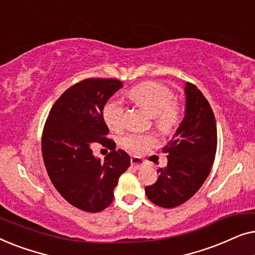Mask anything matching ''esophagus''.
Masks as SVG:
<instances>
[{
	"mask_svg": "<svg viewBox=\"0 0 255 255\" xmlns=\"http://www.w3.org/2000/svg\"><path fill=\"white\" fill-rule=\"evenodd\" d=\"M142 165H144V161L140 158H138V156H132L131 158V166L133 167L135 169H140Z\"/></svg>",
	"mask_w": 255,
	"mask_h": 255,
	"instance_id": "obj_1",
	"label": "esophagus"
}]
</instances>
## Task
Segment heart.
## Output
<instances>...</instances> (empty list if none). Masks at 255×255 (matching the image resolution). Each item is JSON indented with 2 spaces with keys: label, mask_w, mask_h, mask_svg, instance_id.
<instances>
[{
  "label": "heart",
  "mask_w": 255,
  "mask_h": 255,
  "mask_svg": "<svg viewBox=\"0 0 255 255\" xmlns=\"http://www.w3.org/2000/svg\"><path fill=\"white\" fill-rule=\"evenodd\" d=\"M128 97L144 108L154 117L155 125L162 131H170L179 123L180 109L174 103L172 90L156 82H145L135 86L128 92ZM103 120L114 131H121L125 127L124 107L117 100H110L104 104L102 110ZM153 138L142 134H128L123 139V144L132 152L141 153L153 144Z\"/></svg>",
  "instance_id": "b5f03b06"
}]
</instances>
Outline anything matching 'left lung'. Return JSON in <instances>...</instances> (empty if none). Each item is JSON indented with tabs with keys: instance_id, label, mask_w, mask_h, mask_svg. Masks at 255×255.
I'll return each mask as SVG.
<instances>
[{
	"instance_id": "left-lung-1",
	"label": "left lung",
	"mask_w": 255,
	"mask_h": 255,
	"mask_svg": "<svg viewBox=\"0 0 255 255\" xmlns=\"http://www.w3.org/2000/svg\"><path fill=\"white\" fill-rule=\"evenodd\" d=\"M184 117L163 152L167 166L159 177L145 188L152 203L175 208L193 197L210 173L217 149V128L208 100L193 83H184Z\"/></svg>"
}]
</instances>
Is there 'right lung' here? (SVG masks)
Segmentation results:
<instances>
[{"instance_id": "add662e5", "label": "right lung", "mask_w": 255, "mask_h": 255, "mask_svg": "<svg viewBox=\"0 0 255 255\" xmlns=\"http://www.w3.org/2000/svg\"><path fill=\"white\" fill-rule=\"evenodd\" d=\"M123 87L120 80L87 79L68 88L52 107L45 123L41 152L50 179L68 203L87 212L109 207L118 179L130 167V156L117 149L102 110ZM99 142L112 152L102 163L92 154Z\"/></svg>"}]
</instances>
